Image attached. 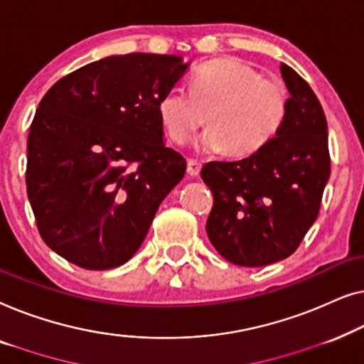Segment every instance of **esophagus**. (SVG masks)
Here are the masks:
<instances>
[{
  "label": "esophagus",
  "mask_w": 364,
  "mask_h": 364,
  "mask_svg": "<svg viewBox=\"0 0 364 364\" xmlns=\"http://www.w3.org/2000/svg\"><path fill=\"white\" fill-rule=\"evenodd\" d=\"M189 176H198L199 171H201V163L196 160H188V168H186Z\"/></svg>",
  "instance_id": "obj_1"
}]
</instances>
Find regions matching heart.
I'll list each match as a JSON object with an SVG mask.
<instances>
[{"instance_id": "obj_1", "label": "heart", "mask_w": 364, "mask_h": 364, "mask_svg": "<svg viewBox=\"0 0 364 364\" xmlns=\"http://www.w3.org/2000/svg\"><path fill=\"white\" fill-rule=\"evenodd\" d=\"M290 95L282 80L262 77L237 59L204 64L189 79V94L171 87L156 102L166 136L181 145L203 125L209 129L196 141L203 151H226L244 158L269 145L287 120Z\"/></svg>"}]
</instances>
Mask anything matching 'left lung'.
Segmentation results:
<instances>
[{"label": "left lung", "instance_id": "obj_1", "mask_svg": "<svg viewBox=\"0 0 364 364\" xmlns=\"http://www.w3.org/2000/svg\"><path fill=\"white\" fill-rule=\"evenodd\" d=\"M290 92L279 135L255 155L209 161L201 178L214 203L206 223L214 249L235 265L262 267L287 259L318 216L330 178L326 119L294 69L280 64Z\"/></svg>", "mask_w": 364, "mask_h": 364}]
</instances>
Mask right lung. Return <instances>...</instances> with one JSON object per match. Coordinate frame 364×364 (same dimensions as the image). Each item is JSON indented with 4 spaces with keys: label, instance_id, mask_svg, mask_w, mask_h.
<instances>
[{
    "label": "right lung",
    "instance_id": "right-lung-1",
    "mask_svg": "<svg viewBox=\"0 0 364 364\" xmlns=\"http://www.w3.org/2000/svg\"><path fill=\"white\" fill-rule=\"evenodd\" d=\"M186 69L180 55H110L46 92L29 129L26 186L41 237L60 257L114 269L145 240L186 171L156 114Z\"/></svg>",
    "mask_w": 364,
    "mask_h": 364
}]
</instances>
